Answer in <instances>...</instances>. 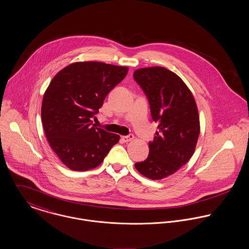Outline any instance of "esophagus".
Returning a JSON list of instances; mask_svg holds the SVG:
<instances>
[{
	"label": "esophagus",
	"mask_w": 249,
	"mask_h": 249,
	"mask_svg": "<svg viewBox=\"0 0 249 249\" xmlns=\"http://www.w3.org/2000/svg\"><path fill=\"white\" fill-rule=\"evenodd\" d=\"M134 138V134H130L129 135H125V136H122V140L124 142H130L132 141Z\"/></svg>",
	"instance_id": "obj_1"
}]
</instances>
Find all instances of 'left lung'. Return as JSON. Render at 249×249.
Wrapping results in <instances>:
<instances>
[{"label": "left lung", "mask_w": 249, "mask_h": 249, "mask_svg": "<svg viewBox=\"0 0 249 249\" xmlns=\"http://www.w3.org/2000/svg\"><path fill=\"white\" fill-rule=\"evenodd\" d=\"M134 77L148 97L153 121L158 123L147 159L134 167L142 175L160 180L177 172L194 153L200 134L198 109L185 82L164 67L135 70Z\"/></svg>", "instance_id": "1"}]
</instances>
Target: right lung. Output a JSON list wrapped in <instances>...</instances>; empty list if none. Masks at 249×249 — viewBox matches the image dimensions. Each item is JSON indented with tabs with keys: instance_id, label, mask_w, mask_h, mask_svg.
I'll list each match as a JSON object with an SVG mask.
<instances>
[{
	"instance_id": "obj_1",
	"label": "right lung",
	"mask_w": 249,
	"mask_h": 249,
	"mask_svg": "<svg viewBox=\"0 0 249 249\" xmlns=\"http://www.w3.org/2000/svg\"><path fill=\"white\" fill-rule=\"evenodd\" d=\"M127 73L125 66L75 62L50 82L42 99L41 122L50 147L70 170L85 172L99 166L119 141L118 134L97 128L92 118Z\"/></svg>"
}]
</instances>
